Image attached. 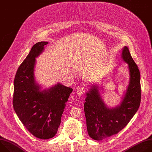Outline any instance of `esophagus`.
Returning a JSON list of instances; mask_svg holds the SVG:
<instances>
[{
    "instance_id": "esophagus-1",
    "label": "esophagus",
    "mask_w": 152,
    "mask_h": 152,
    "mask_svg": "<svg viewBox=\"0 0 152 152\" xmlns=\"http://www.w3.org/2000/svg\"><path fill=\"white\" fill-rule=\"evenodd\" d=\"M85 92V88H83V87H79L77 88V93L78 95L79 96H82L84 94Z\"/></svg>"
}]
</instances>
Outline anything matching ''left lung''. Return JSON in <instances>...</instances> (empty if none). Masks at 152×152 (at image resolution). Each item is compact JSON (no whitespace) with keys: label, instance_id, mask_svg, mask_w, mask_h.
<instances>
[{"label":"left lung","instance_id":"1","mask_svg":"<svg viewBox=\"0 0 152 152\" xmlns=\"http://www.w3.org/2000/svg\"><path fill=\"white\" fill-rule=\"evenodd\" d=\"M122 61L127 64L129 81L120 104L110 107L100 94L102 86L93 84L86 94L84 112L89 136L100 141L117 134L137 112L141 102L140 72L127 47L121 51Z\"/></svg>","mask_w":152,"mask_h":152}]
</instances>
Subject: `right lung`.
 Here are the masks:
<instances>
[{
    "instance_id": "1",
    "label": "right lung",
    "mask_w": 152,
    "mask_h": 152,
    "mask_svg": "<svg viewBox=\"0 0 152 152\" xmlns=\"http://www.w3.org/2000/svg\"><path fill=\"white\" fill-rule=\"evenodd\" d=\"M48 42L33 46L18 67L14 81L13 107L17 115L35 137L48 140L57 133L66 102L73 89L60 83L43 88L36 80V58Z\"/></svg>"
}]
</instances>
